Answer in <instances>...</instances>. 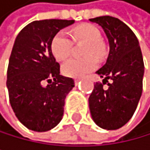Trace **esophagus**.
<instances>
[{
	"instance_id": "34e87169",
	"label": "esophagus",
	"mask_w": 150,
	"mask_h": 150,
	"mask_svg": "<svg viewBox=\"0 0 150 150\" xmlns=\"http://www.w3.org/2000/svg\"><path fill=\"white\" fill-rule=\"evenodd\" d=\"M80 81H81V79H80V78H77V79H75V80H74V81H75V84H76V85L78 84Z\"/></svg>"
}]
</instances>
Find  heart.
I'll use <instances>...</instances> for the list:
<instances>
[{
	"label": "heart",
	"mask_w": 150,
	"mask_h": 150,
	"mask_svg": "<svg viewBox=\"0 0 150 150\" xmlns=\"http://www.w3.org/2000/svg\"><path fill=\"white\" fill-rule=\"evenodd\" d=\"M70 35L65 31H61L54 35L50 44V49L53 56L57 60H65L69 55L74 41H84L86 46L84 48V58H70L62 66V72L66 76L81 77L95 69L98 66V60L92 54L98 57L104 54V45L100 41V32L93 24H81L70 31ZM72 39L71 40V38Z\"/></svg>",
	"instance_id": "heart-1"
}]
</instances>
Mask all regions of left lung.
<instances>
[{"label":"left lung","mask_w":150,"mask_h":150,"mask_svg":"<svg viewBox=\"0 0 150 150\" xmlns=\"http://www.w3.org/2000/svg\"><path fill=\"white\" fill-rule=\"evenodd\" d=\"M89 21L102 28L110 48L105 65L96 72L103 81L94 84L88 100L90 113L98 127L117 129L132 118L141 98L145 70L142 52L136 35L120 19L103 16ZM106 82L108 87L104 88Z\"/></svg>","instance_id":"8db88e82"}]
</instances>
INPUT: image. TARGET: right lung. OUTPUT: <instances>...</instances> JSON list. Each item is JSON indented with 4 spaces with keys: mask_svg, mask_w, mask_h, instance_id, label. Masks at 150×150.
Returning a JSON list of instances; mask_svg holds the SVG:
<instances>
[{
    "mask_svg": "<svg viewBox=\"0 0 150 150\" xmlns=\"http://www.w3.org/2000/svg\"><path fill=\"white\" fill-rule=\"evenodd\" d=\"M74 22L67 19L33 21L15 40L6 86L15 115L32 131H50L62 120L65 98L74 87V81L60 75V65L50 44L59 31ZM45 80L49 83L47 87L43 85Z\"/></svg>",
    "mask_w": 150,
    "mask_h": 150,
    "instance_id": "1",
    "label": "right lung"
}]
</instances>
